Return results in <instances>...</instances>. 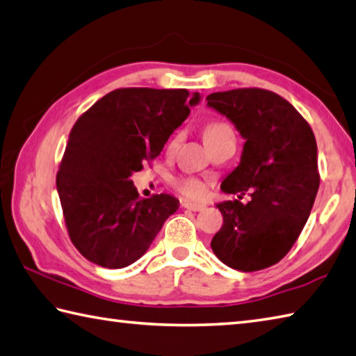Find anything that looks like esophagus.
I'll return each mask as SVG.
<instances>
[{
    "label": "esophagus",
    "instance_id": "1",
    "mask_svg": "<svg viewBox=\"0 0 356 356\" xmlns=\"http://www.w3.org/2000/svg\"><path fill=\"white\" fill-rule=\"evenodd\" d=\"M181 206L184 207V209H189V211H193V212H198V211H203L204 209V204L201 203H193V201H183L181 203Z\"/></svg>",
    "mask_w": 356,
    "mask_h": 356
}]
</instances>
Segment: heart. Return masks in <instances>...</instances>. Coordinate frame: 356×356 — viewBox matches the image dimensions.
<instances>
[{"mask_svg":"<svg viewBox=\"0 0 356 356\" xmlns=\"http://www.w3.org/2000/svg\"><path fill=\"white\" fill-rule=\"evenodd\" d=\"M225 131H232V129L225 122H211L206 125L204 129V140L207 138H212V136H217L220 133H225ZM172 187L175 189L177 192H179L181 195L186 197V198H200L204 195V183L203 181H200L198 178L192 177V175H186V173H181V175L173 177L170 179Z\"/></svg>","mask_w":356,"mask_h":356,"instance_id":"b5f03b06","label":"heart"}]
</instances>
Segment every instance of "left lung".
I'll return each instance as SVG.
<instances>
[{"mask_svg":"<svg viewBox=\"0 0 356 356\" xmlns=\"http://www.w3.org/2000/svg\"><path fill=\"white\" fill-rule=\"evenodd\" d=\"M207 105L246 139L240 164L221 191L251 197L246 204H217L223 225L211 241L212 251L234 270H264L286 256L310 216L319 189L316 139L302 115L273 91L212 92Z\"/></svg>","mask_w":356,"mask_h":356,"instance_id":"8db88e82","label":"left lung"}]
</instances>
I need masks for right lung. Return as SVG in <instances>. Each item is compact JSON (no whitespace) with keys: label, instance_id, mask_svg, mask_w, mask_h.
Listing matches in <instances>:
<instances>
[{"label":"right lung","instance_id":"1","mask_svg":"<svg viewBox=\"0 0 356 356\" xmlns=\"http://www.w3.org/2000/svg\"><path fill=\"white\" fill-rule=\"evenodd\" d=\"M200 102L184 88H119L72 125L57 172L66 229L83 257L104 268L131 265L149 250L179 201L139 198L130 177L152 163Z\"/></svg>","mask_w":356,"mask_h":356}]
</instances>
